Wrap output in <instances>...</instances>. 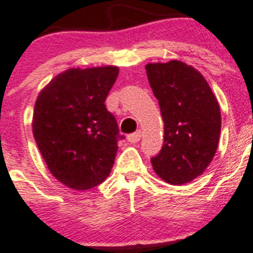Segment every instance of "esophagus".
I'll return each mask as SVG.
<instances>
[{"mask_svg":"<svg viewBox=\"0 0 253 253\" xmlns=\"http://www.w3.org/2000/svg\"><path fill=\"white\" fill-rule=\"evenodd\" d=\"M140 139H141V132H140V131H136V132L130 133V135L127 136V140H128V141H130V143H132V144L140 141Z\"/></svg>","mask_w":253,"mask_h":253,"instance_id":"obj_1","label":"esophagus"}]
</instances>
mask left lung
<instances>
[{"label": "left lung", "mask_w": 253, "mask_h": 253, "mask_svg": "<svg viewBox=\"0 0 253 253\" xmlns=\"http://www.w3.org/2000/svg\"><path fill=\"white\" fill-rule=\"evenodd\" d=\"M145 69L165 123L162 149L150 159L153 169L172 185L193 181L217 150L221 131L217 100L202 74L182 61L153 63Z\"/></svg>", "instance_id": "obj_1"}]
</instances>
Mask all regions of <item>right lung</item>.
<instances>
[{
    "label": "right lung",
    "instance_id": "right-lung-1",
    "mask_svg": "<svg viewBox=\"0 0 253 253\" xmlns=\"http://www.w3.org/2000/svg\"><path fill=\"white\" fill-rule=\"evenodd\" d=\"M120 69L113 65L71 68L42 88L33 112V136L50 172L74 190L107 179L120 135L105 99Z\"/></svg>",
    "mask_w": 253,
    "mask_h": 253
}]
</instances>
